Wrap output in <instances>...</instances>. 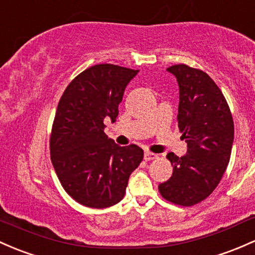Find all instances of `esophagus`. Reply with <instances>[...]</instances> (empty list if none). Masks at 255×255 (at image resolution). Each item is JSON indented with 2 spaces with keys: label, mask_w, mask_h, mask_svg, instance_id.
<instances>
[{
  "label": "esophagus",
  "mask_w": 255,
  "mask_h": 255,
  "mask_svg": "<svg viewBox=\"0 0 255 255\" xmlns=\"http://www.w3.org/2000/svg\"><path fill=\"white\" fill-rule=\"evenodd\" d=\"M157 157H158V155L155 154V153H152V152H146V153H144V160H146V161L157 159Z\"/></svg>",
  "instance_id": "34e87169"
}]
</instances>
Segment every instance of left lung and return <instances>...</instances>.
Segmentation results:
<instances>
[{
	"instance_id": "obj_1",
	"label": "left lung",
	"mask_w": 255,
	"mask_h": 255,
	"mask_svg": "<svg viewBox=\"0 0 255 255\" xmlns=\"http://www.w3.org/2000/svg\"><path fill=\"white\" fill-rule=\"evenodd\" d=\"M179 85V128L187 153L166 155L172 175L159 192L171 203L190 207L207 198L220 182L231 157L234 120L223 92L207 73L177 64L168 68Z\"/></svg>"
}]
</instances>
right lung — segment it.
Returning <instances> with one entry per match:
<instances>
[{
    "label": "right lung",
    "instance_id": "obj_1",
    "mask_svg": "<svg viewBox=\"0 0 255 255\" xmlns=\"http://www.w3.org/2000/svg\"><path fill=\"white\" fill-rule=\"evenodd\" d=\"M137 73L94 65L79 74L59 100L51 160L65 192L78 203L97 209L119 203L131 172L143 159L138 146L120 147L105 132V122H116L125 89Z\"/></svg>",
    "mask_w": 255,
    "mask_h": 255
}]
</instances>
